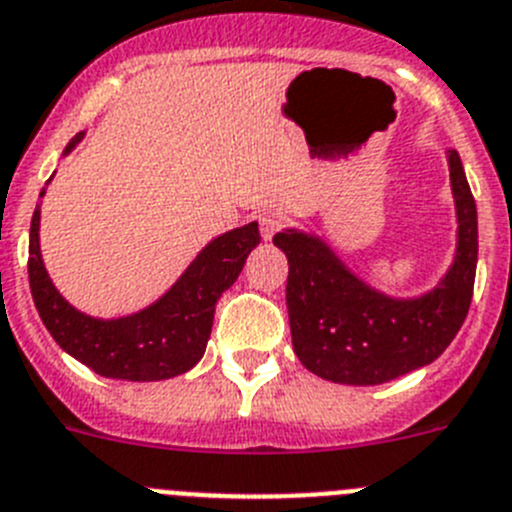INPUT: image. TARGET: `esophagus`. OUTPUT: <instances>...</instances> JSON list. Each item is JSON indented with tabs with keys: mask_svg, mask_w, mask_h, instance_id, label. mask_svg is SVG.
I'll return each mask as SVG.
<instances>
[{
	"mask_svg": "<svg viewBox=\"0 0 512 512\" xmlns=\"http://www.w3.org/2000/svg\"><path fill=\"white\" fill-rule=\"evenodd\" d=\"M284 223H287V218L281 213L261 215V236H264V241H271L284 228Z\"/></svg>",
	"mask_w": 512,
	"mask_h": 512,
	"instance_id": "esophagus-1",
	"label": "esophagus"
}]
</instances>
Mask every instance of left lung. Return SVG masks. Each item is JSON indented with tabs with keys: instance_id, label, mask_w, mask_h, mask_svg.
Returning a JSON list of instances; mask_svg holds the SVG:
<instances>
[{
	"instance_id": "obj_1",
	"label": "left lung",
	"mask_w": 512,
	"mask_h": 512,
	"mask_svg": "<svg viewBox=\"0 0 512 512\" xmlns=\"http://www.w3.org/2000/svg\"><path fill=\"white\" fill-rule=\"evenodd\" d=\"M449 180L457 205V253L437 287L416 299L375 292L337 259L322 238L276 233L287 253V309L294 353L307 370L345 386H378L434 363L470 312L477 269V208L449 149Z\"/></svg>"
}]
</instances>
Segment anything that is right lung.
I'll return each instance as SVG.
<instances>
[{
	"mask_svg": "<svg viewBox=\"0 0 512 512\" xmlns=\"http://www.w3.org/2000/svg\"><path fill=\"white\" fill-rule=\"evenodd\" d=\"M83 139V131L65 147V154ZM45 190L40 192V198ZM261 243L259 223L213 238L172 289L147 309L119 320H98L78 312L53 287L40 253V205L30 225V289L42 325L75 360L119 381H164L187 373L198 363L213 330L215 302L231 287L248 253Z\"/></svg>",
	"mask_w": 512,
	"mask_h": 512,
	"instance_id": "1",
	"label": "right lung"
}]
</instances>
